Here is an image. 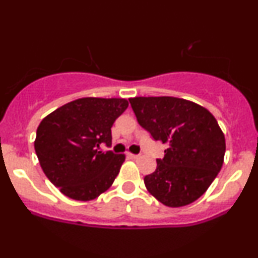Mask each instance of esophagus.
Segmentation results:
<instances>
[{
	"label": "esophagus",
	"instance_id": "obj_1",
	"mask_svg": "<svg viewBox=\"0 0 258 258\" xmlns=\"http://www.w3.org/2000/svg\"><path fill=\"white\" fill-rule=\"evenodd\" d=\"M127 156H128L130 159H138L139 155H137V154H132V153H127Z\"/></svg>",
	"mask_w": 258,
	"mask_h": 258
}]
</instances>
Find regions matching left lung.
I'll use <instances>...</instances> for the list:
<instances>
[{
    "label": "left lung",
    "instance_id": "1",
    "mask_svg": "<svg viewBox=\"0 0 258 258\" xmlns=\"http://www.w3.org/2000/svg\"><path fill=\"white\" fill-rule=\"evenodd\" d=\"M130 103L138 123L167 144L156 170L144 177L150 194L168 207L194 203L223 165L226 139L206 108L176 97H135Z\"/></svg>",
    "mask_w": 258,
    "mask_h": 258
}]
</instances>
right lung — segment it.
I'll use <instances>...</instances> for the list:
<instances>
[{
	"mask_svg": "<svg viewBox=\"0 0 258 258\" xmlns=\"http://www.w3.org/2000/svg\"><path fill=\"white\" fill-rule=\"evenodd\" d=\"M127 106L123 98L86 97L67 103L41 121L35 152L47 178L65 197L90 201L114 183L125 155L99 148L111 146L112 123Z\"/></svg>",
	"mask_w": 258,
	"mask_h": 258,
	"instance_id": "right-lung-1",
	"label": "right lung"
}]
</instances>
